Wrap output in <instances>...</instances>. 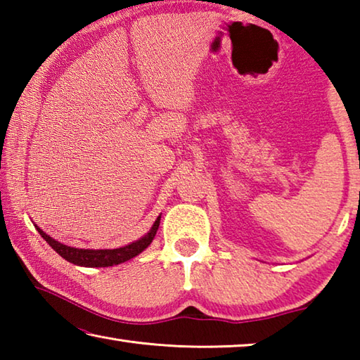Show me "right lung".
Wrapping results in <instances>:
<instances>
[{
    "label": "right lung",
    "mask_w": 360,
    "mask_h": 360,
    "mask_svg": "<svg viewBox=\"0 0 360 360\" xmlns=\"http://www.w3.org/2000/svg\"><path fill=\"white\" fill-rule=\"evenodd\" d=\"M158 225H160V217H157V221L152 225L150 231L146 236H143L141 240H138L135 243H131L129 246L124 248H117V249H77V248H71L62 245V243L56 241L51 236L46 235L38 225H34L36 230L39 231L42 238H44L49 246H52L53 251L57 254L62 255L65 260L71 262L75 265H81V266H112V265H119L122 262H127L133 257H136L138 254H141L146 248H148L158 230Z\"/></svg>",
    "instance_id": "add662e5"
}]
</instances>
